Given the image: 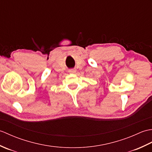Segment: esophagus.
Wrapping results in <instances>:
<instances>
[{"instance_id":"esophagus-1","label":"esophagus","mask_w":152,"mask_h":152,"mask_svg":"<svg viewBox=\"0 0 152 152\" xmlns=\"http://www.w3.org/2000/svg\"><path fill=\"white\" fill-rule=\"evenodd\" d=\"M75 72H76V70H74V69H69V72L70 73V74H74V73H75Z\"/></svg>"}]
</instances>
